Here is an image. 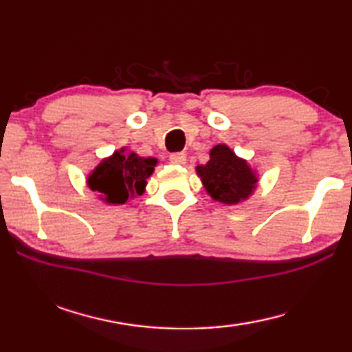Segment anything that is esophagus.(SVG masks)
Instances as JSON below:
<instances>
[{
  "instance_id": "obj_1",
  "label": "esophagus",
  "mask_w": 352,
  "mask_h": 352,
  "mask_svg": "<svg viewBox=\"0 0 352 352\" xmlns=\"http://www.w3.org/2000/svg\"><path fill=\"white\" fill-rule=\"evenodd\" d=\"M170 163L172 164H178V166H183L186 163V155L183 152H177V153H172L170 155Z\"/></svg>"
}]
</instances>
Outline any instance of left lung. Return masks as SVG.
I'll list each match as a JSON object with an SVG mask.
<instances>
[{
  "mask_svg": "<svg viewBox=\"0 0 352 352\" xmlns=\"http://www.w3.org/2000/svg\"><path fill=\"white\" fill-rule=\"evenodd\" d=\"M206 192L223 205H237L247 200L258 186V174L247 160L231 151L226 144L211 148L210 162L195 168Z\"/></svg>",
  "mask_w": 352,
  "mask_h": 352,
  "instance_id": "obj_1",
  "label": "left lung"
}]
</instances>
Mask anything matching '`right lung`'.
Wrapping results in <instances>:
<instances>
[{
    "label": "right lung",
    "instance_id": "obj_1",
    "mask_svg": "<svg viewBox=\"0 0 352 352\" xmlns=\"http://www.w3.org/2000/svg\"><path fill=\"white\" fill-rule=\"evenodd\" d=\"M157 163V158L140 157L122 147L91 170L87 178L88 188L98 192L105 204L124 205L129 199L144 194L147 178L153 174Z\"/></svg>",
    "mask_w": 352,
    "mask_h": 352
}]
</instances>
